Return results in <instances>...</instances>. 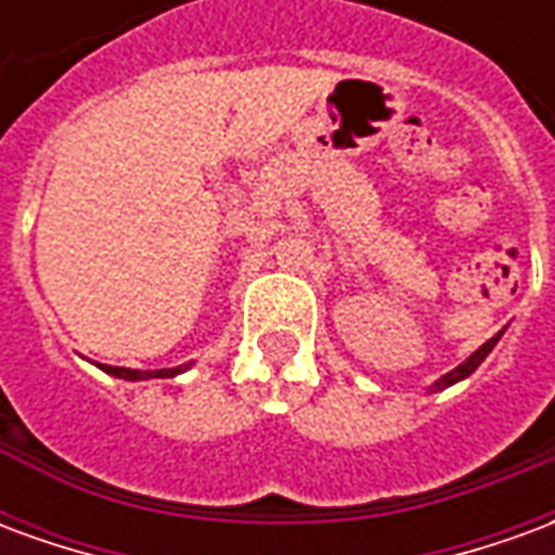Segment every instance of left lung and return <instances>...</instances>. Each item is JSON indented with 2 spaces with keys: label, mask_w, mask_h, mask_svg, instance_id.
Segmentation results:
<instances>
[{
  "label": "left lung",
  "mask_w": 555,
  "mask_h": 555,
  "mask_svg": "<svg viewBox=\"0 0 555 555\" xmlns=\"http://www.w3.org/2000/svg\"><path fill=\"white\" fill-rule=\"evenodd\" d=\"M502 333H505V330H502ZM502 333H496V336H493V338H488V341H485V345H481V348H478L476 353H473V357H466V360L461 362L457 369H452V372H449V374H442L440 380H434V384L428 386V392H442V389H449V386L466 380V377L476 372L481 362L488 360V353L493 348H496V341H500V338H502Z\"/></svg>",
  "instance_id": "1"
}]
</instances>
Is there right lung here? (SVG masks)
<instances>
[{
  "label": "right lung",
  "instance_id": "add662e5",
  "mask_svg": "<svg viewBox=\"0 0 555 555\" xmlns=\"http://www.w3.org/2000/svg\"><path fill=\"white\" fill-rule=\"evenodd\" d=\"M193 362H183V365H175V369H157V372H139V369H118V365H101L103 372L113 374V377H121V380H154V377H178L190 369Z\"/></svg>",
  "mask_w": 555,
  "mask_h": 555
}]
</instances>
